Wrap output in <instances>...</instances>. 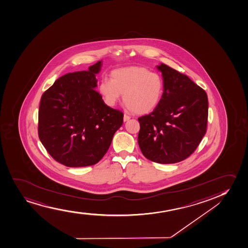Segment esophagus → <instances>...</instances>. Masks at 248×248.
<instances>
[{
  "instance_id": "esophagus-1",
  "label": "esophagus",
  "mask_w": 248,
  "mask_h": 248,
  "mask_svg": "<svg viewBox=\"0 0 248 248\" xmlns=\"http://www.w3.org/2000/svg\"><path fill=\"white\" fill-rule=\"evenodd\" d=\"M130 120V117H129L128 115H127V114H124V122H126V121H128V120Z\"/></svg>"
}]
</instances>
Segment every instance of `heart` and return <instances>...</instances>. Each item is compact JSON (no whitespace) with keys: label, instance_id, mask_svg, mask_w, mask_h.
<instances>
[{"label":"heart","instance_id":"obj_1","mask_svg":"<svg viewBox=\"0 0 248 248\" xmlns=\"http://www.w3.org/2000/svg\"><path fill=\"white\" fill-rule=\"evenodd\" d=\"M100 93L108 106H114L124 94L126 108L137 114L150 113L162 100L164 82L158 73L140 66L121 67L110 73V80L104 79Z\"/></svg>","mask_w":248,"mask_h":248}]
</instances>
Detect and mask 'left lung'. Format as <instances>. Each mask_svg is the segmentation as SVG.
Returning a JSON list of instances; mask_svg holds the SVG:
<instances>
[{"label":"left lung","mask_w":248,"mask_h":248,"mask_svg":"<svg viewBox=\"0 0 248 248\" xmlns=\"http://www.w3.org/2000/svg\"><path fill=\"white\" fill-rule=\"evenodd\" d=\"M164 91L151 114L139 118L138 142L143 156L161 164L181 162L190 156L204 136L208 121V96L186 75L164 63Z\"/></svg>","instance_id":"obj_1"}]
</instances>
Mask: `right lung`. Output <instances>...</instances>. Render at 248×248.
I'll use <instances>...</instances> for the list:
<instances>
[{
  "mask_svg": "<svg viewBox=\"0 0 248 248\" xmlns=\"http://www.w3.org/2000/svg\"><path fill=\"white\" fill-rule=\"evenodd\" d=\"M102 62L88 71L70 73L43 94L39 110V140L57 162L68 167L92 166L102 158L124 121L95 91Z\"/></svg>",
  "mask_w": 248,
  "mask_h": 248,
  "instance_id": "obj_1",
  "label": "right lung"
}]
</instances>
